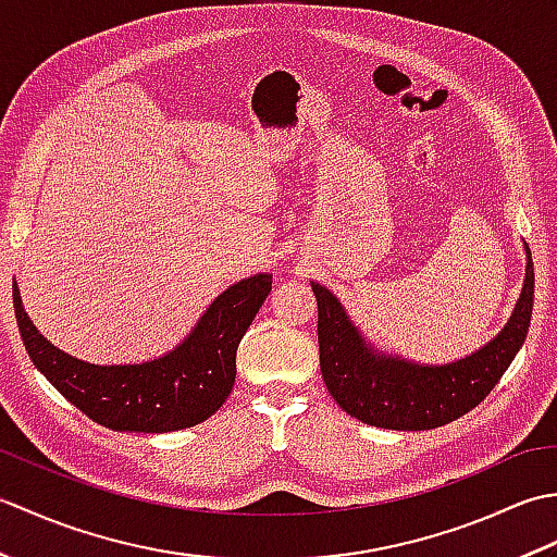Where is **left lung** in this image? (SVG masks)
Listing matches in <instances>:
<instances>
[{
    "mask_svg": "<svg viewBox=\"0 0 557 557\" xmlns=\"http://www.w3.org/2000/svg\"><path fill=\"white\" fill-rule=\"evenodd\" d=\"M311 287L318 301V347L327 393L349 417L369 425L429 431L481 405L524 345L534 306V263L529 253L522 297L503 333L471 357L447 366H419L375 354L363 345L333 294L321 285Z\"/></svg>",
    "mask_w": 557,
    "mask_h": 557,
    "instance_id": "left-lung-1",
    "label": "left lung"
}]
</instances>
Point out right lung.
<instances>
[{"mask_svg": "<svg viewBox=\"0 0 557 557\" xmlns=\"http://www.w3.org/2000/svg\"><path fill=\"white\" fill-rule=\"evenodd\" d=\"M270 289V275L236 282L212 301L184 345L134 366L86 363L50 345L23 311L16 285L14 311L30 361L88 419L112 431L168 433L206 421L230 397L236 347Z\"/></svg>", "mask_w": 557, "mask_h": 557, "instance_id": "1", "label": "right lung"}]
</instances>
